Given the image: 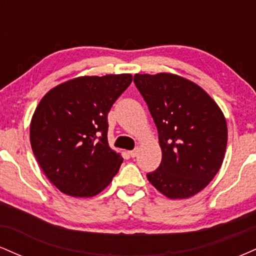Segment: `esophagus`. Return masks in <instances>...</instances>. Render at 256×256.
<instances>
[{
    "label": "esophagus",
    "mask_w": 256,
    "mask_h": 256,
    "mask_svg": "<svg viewBox=\"0 0 256 256\" xmlns=\"http://www.w3.org/2000/svg\"><path fill=\"white\" fill-rule=\"evenodd\" d=\"M128 155H130L131 158H136L138 155V149H134V150L128 152Z\"/></svg>",
    "instance_id": "1"
}]
</instances>
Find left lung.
<instances>
[{
	"instance_id": "left-lung-1",
	"label": "left lung",
	"mask_w": 256,
	"mask_h": 256,
	"mask_svg": "<svg viewBox=\"0 0 256 256\" xmlns=\"http://www.w3.org/2000/svg\"><path fill=\"white\" fill-rule=\"evenodd\" d=\"M158 132L162 158L146 178L170 198L204 189L222 166L228 144L224 114L198 85L170 73L136 74Z\"/></svg>"
}]
</instances>
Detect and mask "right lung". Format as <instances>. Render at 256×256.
I'll return each mask as SVG.
<instances>
[{"label":"right lung","instance_id":"add662e5","mask_svg":"<svg viewBox=\"0 0 256 256\" xmlns=\"http://www.w3.org/2000/svg\"><path fill=\"white\" fill-rule=\"evenodd\" d=\"M131 74L79 77L40 100L30 126L37 162L61 192L95 196L110 183L122 158L108 146V113Z\"/></svg>","mask_w":256,"mask_h":256}]
</instances>
